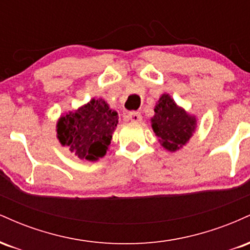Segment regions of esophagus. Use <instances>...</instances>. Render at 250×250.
Listing matches in <instances>:
<instances>
[{"label": "esophagus", "mask_w": 250, "mask_h": 250, "mask_svg": "<svg viewBox=\"0 0 250 250\" xmlns=\"http://www.w3.org/2000/svg\"><path fill=\"white\" fill-rule=\"evenodd\" d=\"M128 119L130 120L131 122H141L142 121V115L137 111H130L128 114Z\"/></svg>", "instance_id": "esophagus-1"}]
</instances>
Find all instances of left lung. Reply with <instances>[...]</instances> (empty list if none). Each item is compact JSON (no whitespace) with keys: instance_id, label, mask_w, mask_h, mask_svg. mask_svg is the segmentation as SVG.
Wrapping results in <instances>:
<instances>
[{"instance_id":"left-lung-1","label":"left lung","mask_w":250,"mask_h":250,"mask_svg":"<svg viewBox=\"0 0 250 250\" xmlns=\"http://www.w3.org/2000/svg\"><path fill=\"white\" fill-rule=\"evenodd\" d=\"M151 128L163 148L176 151L193 136L196 129V117L179 107L169 94H162L155 105Z\"/></svg>"}]
</instances>
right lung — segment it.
Instances as JSON below:
<instances>
[{"label": "right lung", "instance_id": "1", "mask_svg": "<svg viewBox=\"0 0 250 250\" xmlns=\"http://www.w3.org/2000/svg\"><path fill=\"white\" fill-rule=\"evenodd\" d=\"M119 116L104 100H90L57 121V139L79 159L96 161L107 153Z\"/></svg>", "mask_w": 250, "mask_h": 250}]
</instances>
